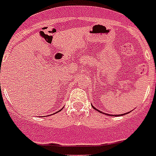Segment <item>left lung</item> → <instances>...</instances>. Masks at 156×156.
Here are the masks:
<instances>
[{"label": "left lung", "instance_id": "left-lung-1", "mask_svg": "<svg viewBox=\"0 0 156 156\" xmlns=\"http://www.w3.org/2000/svg\"><path fill=\"white\" fill-rule=\"evenodd\" d=\"M92 107H93V106H92ZM93 108H94V109H95V110H97V111H100V110H97V108H95V107H93ZM100 112H101V111H100ZM101 113H102V112H101ZM106 115H108V114H106ZM125 115V114H123V115ZM117 116H119V115H117Z\"/></svg>", "mask_w": 156, "mask_h": 156}]
</instances>
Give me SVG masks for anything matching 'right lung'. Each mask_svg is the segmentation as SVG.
Masks as SVG:
<instances>
[{"label": "right lung", "mask_w": 156, "mask_h": 156, "mask_svg": "<svg viewBox=\"0 0 156 156\" xmlns=\"http://www.w3.org/2000/svg\"><path fill=\"white\" fill-rule=\"evenodd\" d=\"M61 110H62V109H61ZM60 110H59V111H58V112H59V111H60Z\"/></svg>", "instance_id": "1"}]
</instances>
